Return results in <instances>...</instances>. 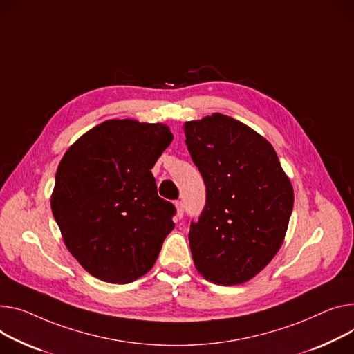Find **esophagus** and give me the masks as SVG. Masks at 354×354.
<instances>
[{
  "label": "esophagus",
  "instance_id": "obj_1",
  "mask_svg": "<svg viewBox=\"0 0 354 354\" xmlns=\"http://www.w3.org/2000/svg\"><path fill=\"white\" fill-rule=\"evenodd\" d=\"M175 206H176V219H182L183 212H185L183 202H182V201H178V202L175 203Z\"/></svg>",
  "mask_w": 354,
  "mask_h": 354
}]
</instances>
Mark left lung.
Here are the masks:
<instances>
[{
    "label": "left lung",
    "mask_w": 354,
    "mask_h": 354,
    "mask_svg": "<svg viewBox=\"0 0 354 354\" xmlns=\"http://www.w3.org/2000/svg\"><path fill=\"white\" fill-rule=\"evenodd\" d=\"M186 147L206 186V203L191 223L196 270L232 286L262 272L285 241L293 186L269 140L241 121L212 113L183 125Z\"/></svg>",
    "instance_id": "1"
}]
</instances>
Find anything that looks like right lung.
<instances>
[{
  "instance_id": "add662e5",
  "label": "right lung",
  "mask_w": 354,
  "mask_h": 354,
  "mask_svg": "<svg viewBox=\"0 0 354 354\" xmlns=\"http://www.w3.org/2000/svg\"><path fill=\"white\" fill-rule=\"evenodd\" d=\"M174 135L165 124L109 120L62 156L51 195L66 249L92 276L125 285L148 273L175 227L151 172Z\"/></svg>"
}]
</instances>
